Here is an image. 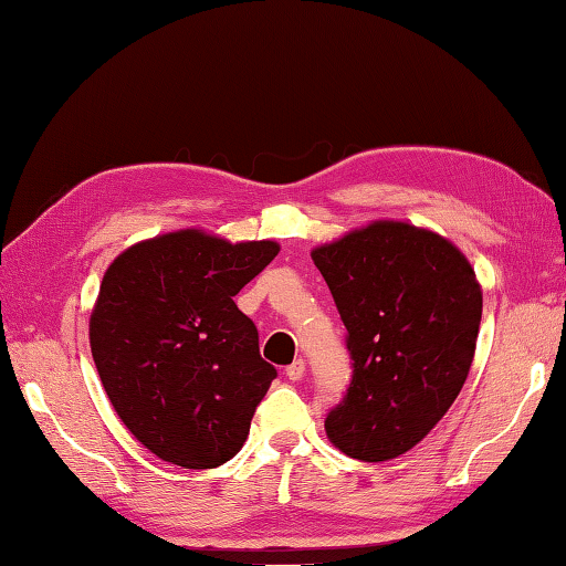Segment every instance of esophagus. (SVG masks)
Masks as SVG:
<instances>
[{"label": "esophagus", "instance_id": "obj_1", "mask_svg": "<svg viewBox=\"0 0 566 566\" xmlns=\"http://www.w3.org/2000/svg\"><path fill=\"white\" fill-rule=\"evenodd\" d=\"M303 375H305V361H303V359H295L293 365H287V367H285V377H287V379L297 381V379H301Z\"/></svg>", "mask_w": 566, "mask_h": 566}]
</instances>
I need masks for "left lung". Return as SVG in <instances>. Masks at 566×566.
<instances>
[{
  "mask_svg": "<svg viewBox=\"0 0 566 566\" xmlns=\"http://www.w3.org/2000/svg\"><path fill=\"white\" fill-rule=\"evenodd\" d=\"M347 327L352 379L325 419L349 458L379 463L426 439L473 365L483 293L449 239L375 221L313 253Z\"/></svg>",
  "mask_w": 566,
  "mask_h": 566,
  "instance_id": "obj_1",
  "label": "left lung"
}]
</instances>
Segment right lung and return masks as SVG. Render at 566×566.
<instances>
[{"label": "right lung", "instance_id": "1", "mask_svg": "<svg viewBox=\"0 0 566 566\" xmlns=\"http://www.w3.org/2000/svg\"><path fill=\"white\" fill-rule=\"evenodd\" d=\"M279 251L182 229L135 243L105 271L91 313L95 369L127 431L163 461L217 468L247 441L279 371L233 295Z\"/></svg>", "mask_w": 566, "mask_h": 566}]
</instances>
